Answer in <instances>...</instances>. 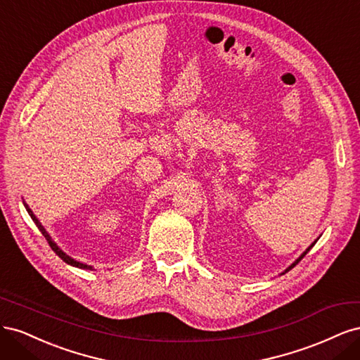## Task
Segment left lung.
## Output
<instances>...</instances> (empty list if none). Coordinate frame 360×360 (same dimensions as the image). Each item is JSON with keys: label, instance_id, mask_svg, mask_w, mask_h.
I'll use <instances>...</instances> for the list:
<instances>
[{"label": "left lung", "instance_id": "1", "mask_svg": "<svg viewBox=\"0 0 360 360\" xmlns=\"http://www.w3.org/2000/svg\"><path fill=\"white\" fill-rule=\"evenodd\" d=\"M315 242H317V240H315ZM315 242H314V243H312V245H311V246H309V248H308V249H307V250H304V252H303V254H302V255H300V257H299V258H297V259H296V261H294V263H292V264H291V266H290V267H288V269H287V270H285V271H288V270H291V269H292V267H294V266H296V264H297V263H299V261H300V259H302V258H303V257H304V255H307V254H308V252H309V250H311V248H312V246H314V245H315Z\"/></svg>", "mask_w": 360, "mask_h": 360}]
</instances>
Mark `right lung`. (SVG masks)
<instances>
[{"label":"right lung","instance_id":"obj_1","mask_svg":"<svg viewBox=\"0 0 360 360\" xmlns=\"http://www.w3.org/2000/svg\"><path fill=\"white\" fill-rule=\"evenodd\" d=\"M24 205H25V209H27V212H28V214L31 216V219L32 221H34V224L37 225V228H39V230H40V233L43 234V236H45V238H46V240H48V243H49V246H51V249L53 250V252H56L63 261H64V263H68V264H70V266H73V267H79V269H86V270H93V267L91 266H86V264H84V263H79V261H76V259H73L72 257H69L66 252H63V250L57 246V243L56 242H53L52 240V237L46 233V230H45V228H43V225L39 222V219H37V217H36V214L34 213H32V210L30 209V207H28V204L27 202H24Z\"/></svg>","mask_w":360,"mask_h":360}]
</instances>
